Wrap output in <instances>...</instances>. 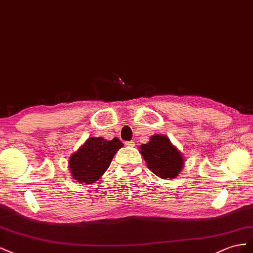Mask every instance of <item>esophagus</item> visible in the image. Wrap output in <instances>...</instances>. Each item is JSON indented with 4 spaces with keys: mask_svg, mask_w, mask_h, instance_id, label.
Masks as SVG:
<instances>
[{
    "mask_svg": "<svg viewBox=\"0 0 253 253\" xmlns=\"http://www.w3.org/2000/svg\"><path fill=\"white\" fill-rule=\"evenodd\" d=\"M125 145L129 147H133L135 145V143L133 141H129V142H125Z\"/></svg>",
    "mask_w": 253,
    "mask_h": 253,
    "instance_id": "obj_1",
    "label": "esophagus"
}]
</instances>
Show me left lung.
<instances>
[{
    "instance_id": "obj_1",
    "label": "left lung",
    "mask_w": 253,
    "mask_h": 253,
    "mask_svg": "<svg viewBox=\"0 0 253 253\" xmlns=\"http://www.w3.org/2000/svg\"><path fill=\"white\" fill-rule=\"evenodd\" d=\"M140 153L147 168L162 179H174L184 167L183 155L164 134H154L149 142L142 144Z\"/></svg>"
}]
</instances>
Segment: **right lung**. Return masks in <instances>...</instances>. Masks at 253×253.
Returning <instances> with one entry per match:
<instances>
[{"instance_id":"add662e5","label":"right lung","mask_w":253,"mask_h":253,"mask_svg":"<svg viewBox=\"0 0 253 253\" xmlns=\"http://www.w3.org/2000/svg\"><path fill=\"white\" fill-rule=\"evenodd\" d=\"M124 146L118 138L108 141L91 136L69 159L71 176L79 183L96 182L110 167L117 151Z\"/></svg>"}]
</instances>
